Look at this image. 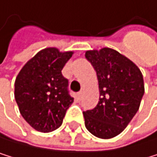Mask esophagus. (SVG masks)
<instances>
[{"instance_id": "34e87169", "label": "esophagus", "mask_w": 157, "mask_h": 157, "mask_svg": "<svg viewBox=\"0 0 157 157\" xmlns=\"http://www.w3.org/2000/svg\"><path fill=\"white\" fill-rule=\"evenodd\" d=\"M81 97H82V92L80 91V92H78V93H77V98L80 100V99H81Z\"/></svg>"}]
</instances>
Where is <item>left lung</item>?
I'll list each match as a JSON object with an SVG mask.
<instances>
[{
  "label": "left lung",
  "mask_w": 157,
  "mask_h": 157,
  "mask_svg": "<svg viewBox=\"0 0 157 157\" xmlns=\"http://www.w3.org/2000/svg\"><path fill=\"white\" fill-rule=\"evenodd\" d=\"M85 57L96 71L100 93L97 106L83 113L85 126L94 136L113 138L137 113L145 91L143 75L132 61L113 48L88 50Z\"/></svg>",
  "instance_id": "left-lung-1"
}]
</instances>
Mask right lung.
Here are the masks:
<instances>
[{
    "instance_id": "obj_1",
    "label": "right lung",
    "mask_w": 157,
    "mask_h": 157,
    "mask_svg": "<svg viewBox=\"0 0 157 157\" xmlns=\"http://www.w3.org/2000/svg\"><path fill=\"white\" fill-rule=\"evenodd\" d=\"M73 51L56 48L40 50L22 67L15 80L14 95L19 110L34 130L50 132L62 125L73 98L62 69Z\"/></svg>"
}]
</instances>
